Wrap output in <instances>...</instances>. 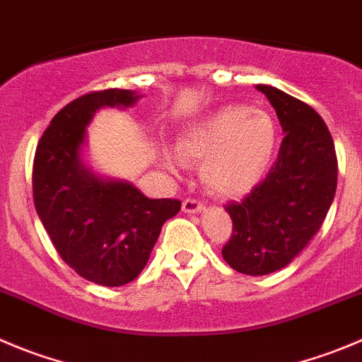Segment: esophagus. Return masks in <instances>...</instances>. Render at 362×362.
<instances>
[{
    "mask_svg": "<svg viewBox=\"0 0 362 362\" xmlns=\"http://www.w3.org/2000/svg\"><path fill=\"white\" fill-rule=\"evenodd\" d=\"M182 209H184V212L194 214V212L204 211V202L197 200V198H185V200L182 202Z\"/></svg>",
    "mask_w": 362,
    "mask_h": 362,
    "instance_id": "1",
    "label": "esophagus"
}]
</instances>
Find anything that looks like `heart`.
Masks as SVG:
<instances>
[{
    "label": "heart",
    "mask_w": 362,
    "mask_h": 362,
    "mask_svg": "<svg viewBox=\"0 0 362 362\" xmlns=\"http://www.w3.org/2000/svg\"><path fill=\"white\" fill-rule=\"evenodd\" d=\"M279 146V127L272 114L246 105L216 110L180 134L177 153L165 151L171 170L182 160L202 162V177L216 192L238 197L253 189L268 173Z\"/></svg>",
    "instance_id": "obj_1"
}]
</instances>
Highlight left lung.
<instances>
[{
    "instance_id": "8db88e82",
    "label": "left lung",
    "mask_w": 362,
    "mask_h": 362,
    "mask_svg": "<svg viewBox=\"0 0 362 362\" xmlns=\"http://www.w3.org/2000/svg\"><path fill=\"white\" fill-rule=\"evenodd\" d=\"M266 94L282 124L279 157L241 202H230L232 234L223 259L245 275L288 266L322 228L337 187L332 135L310 105L269 86Z\"/></svg>"
}]
</instances>
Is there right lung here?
I'll return each mask as SVG.
<instances>
[{
  "label": "right lung",
  "instance_id": "add662e5",
  "mask_svg": "<svg viewBox=\"0 0 362 362\" xmlns=\"http://www.w3.org/2000/svg\"><path fill=\"white\" fill-rule=\"evenodd\" d=\"M137 98L127 89L76 98L55 114L33 158V204L57 253L80 276L107 288L143 272L162 225L182 207L175 198H146L128 182L100 180L80 162L94 112Z\"/></svg>",
  "mask_w": 362,
  "mask_h": 362
}]
</instances>
